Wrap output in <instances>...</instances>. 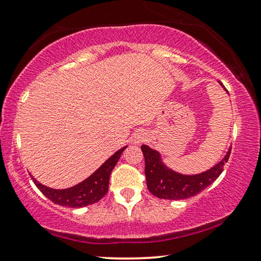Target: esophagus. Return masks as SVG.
Listing matches in <instances>:
<instances>
[{
	"instance_id": "esophagus-1",
	"label": "esophagus",
	"mask_w": 261,
	"mask_h": 261,
	"mask_svg": "<svg viewBox=\"0 0 261 261\" xmlns=\"http://www.w3.org/2000/svg\"><path fill=\"white\" fill-rule=\"evenodd\" d=\"M146 138H147V134H146L145 132H139V133L135 134V142L144 141Z\"/></svg>"
}]
</instances>
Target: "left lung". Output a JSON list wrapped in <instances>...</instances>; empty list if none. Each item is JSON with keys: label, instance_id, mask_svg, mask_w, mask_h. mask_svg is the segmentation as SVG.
Masks as SVG:
<instances>
[{"label": "left lung", "instance_id": "left-lung-1", "mask_svg": "<svg viewBox=\"0 0 261 261\" xmlns=\"http://www.w3.org/2000/svg\"><path fill=\"white\" fill-rule=\"evenodd\" d=\"M219 83L227 91L223 84ZM141 149L145 156V174L149 192L158 198L176 201L192 197L215 181L229 159L231 147L228 148L226 155L219 163L204 172L196 174H183L170 169L164 163L160 152L147 145H142Z\"/></svg>", "mask_w": 261, "mask_h": 261}]
</instances>
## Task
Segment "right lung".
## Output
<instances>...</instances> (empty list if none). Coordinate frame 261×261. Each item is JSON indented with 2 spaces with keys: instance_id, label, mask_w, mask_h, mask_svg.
Wrapping results in <instances>:
<instances>
[{
  "instance_id": "1",
  "label": "right lung",
  "mask_w": 261,
  "mask_h": 261,
  "mask_svg": "<svg viewBox=\"0 0 261 261\" xmlns=\"http://www.w3.org/2000/svg\"><path fill=\"white\" fill-rule=\"evenodd\" d=\"M126 148L127 146L120 148L110 158L107 159L94 173L90 174L87 179L67 189L48 188L39 183L31 173L30 174L39 190L48 199H51L53 203L63 206H70V208H83V206L98 202L108 192L110 173H112L113 169L115 167L121 154Z\"/></svg>"
}]
</instances>
